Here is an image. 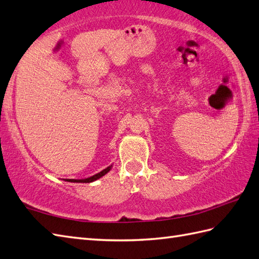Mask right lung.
<instances>
[{
    "label": "right lung",
    "mask_w": 259,
    "mask_h": 259,
    "mask_svg": "<svg viewBox=\"0 0 259 259\" xmlns=\"http://www.w3.org/2000/svg\"><path fill=\"white\" fill-rule=\"evenodd\" d=\"M111 167H112V164L109 165V166H107L106 169L100 171L99 173L95 174V176H92V177L86 178V179H64V181H66V182H73V183H90V182H94V181H96V180L102 178V177L105 176V174H107L108 172H109L111 170Z\"/></svg>",
    "instance_id": "add662e5"
}]
</instances>
